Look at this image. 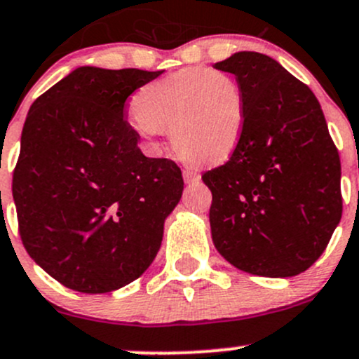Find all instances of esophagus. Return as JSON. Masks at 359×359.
Here are the masks:
<instances>
[{
	"mask_svg": "<svg viewBox=\"0 0 359 359\" xmlns=\"http://www.w3.org/2000/svg\"><path fill=\"white\" fill-rule=\"evenodd\" d=\"M183 180L187 181V183H195V181L200 180V172L194 168H187L183 171Z\"/></svg>",
	"mask_w": 359,
	"mask_h": 359,
	"instance_id": "34e87169",
	"label": "esophagus"
}]
</instances>
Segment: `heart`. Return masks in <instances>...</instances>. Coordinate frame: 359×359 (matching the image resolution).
<instances>
[{
    "mask_svg": "<svg viewBox=\"0 0 359 359\" xmlns=\"http://www.w3.org/2000/svg\"><path fill=\"white\" fill-rule=\"evenodd\" d=\"M133 126L147 140L171 133L184 159L226 161L238 147L245 126V97L229 73L183 68L150 82L133 101Z\"/></svg>",
    "mask_w": 359,
    "mask_h": 359,
    "instance_id": "heart-1",
    "label": "heart"
}]
</instances>
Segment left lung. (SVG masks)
Returning a JSON list of instances; mask_svg holds the SVG:
<instances>
[{
    "label": "left lung",
    "instance_id": "8db88e82",
    "mask_svg": "<svg viewBox=\"0 0 359 359\" xmlns=\"http://www.w3.org/2000/svg\"><path fill=\"white\" fill-rule=\"evenodd\" d=\"M245 126L229 161L202 180L212 241L243 272L292 277L318 260L342 215L341 161L313 92L276 60L234 53Z\"/></svg>",
    "mask_w": 359,
    "mask_h": 359
}]
</instances>
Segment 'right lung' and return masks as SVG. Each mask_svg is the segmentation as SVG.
I'll return each mask as SVG.
<instances>
[{"instance_id":"add662e5","label":"right lung","mask_w":359,"mask_h":359,"mask_svg":"<svg viewBox=\"0 0 359 359\" xmlns=\"http://www.w3.org/2000/svg\"><path fill=\"white\" fill-rule=\"evenodd\" d=\"M163 72L80 67L37 97L13 171L27 253L63 286L101 294L138 279L183 194L181 169L145 157L125 102Z\"/></svg>"}]
</instances>
